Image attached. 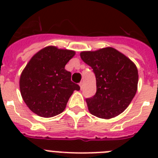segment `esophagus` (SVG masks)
I'll list each match as a JSON object with an SVG mask.
<instances>
[{"mask_svg":"<svg viewBox=\"0 0 158 158\" xmlns=\"http://www.w3.org/2000/svg\"><path fill=\"white\" fill-rule=\"evenodd\" d=\"M79 86H80V89H83V88H84V83H83V82H80V83H79Z\"/></svg>","mask_w":158,"mask_h":158,"instance_id":"34e87169","label":"esophagus"}]
</instances>
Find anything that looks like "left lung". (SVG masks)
<instances>
[{"label": "left lung", "mask_w": 158, "mask_h": 158, "mask_svg": "<svg viewBox=\"0 0 158 158\" xmlns=\"http://www.w3.org/2000/svg\"><path fill=\"white\" fill-rule=\"evenodd\" d=\"M81 59L96 77L95 95L86 98L92 115L110 119L128 107L137 91L138 69L125 55L112 48L83 52Z\"/></svg>", "instance_id": "1"}]
</instances>
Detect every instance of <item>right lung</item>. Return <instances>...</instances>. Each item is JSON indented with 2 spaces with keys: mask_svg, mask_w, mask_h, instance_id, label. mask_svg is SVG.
Listing matches in <instances>:
<instances>
[{
  "mask_svg": "<svg viewBox=\"0 0 158 158\" xmlns=\"http://www.w3.org/2000/svg\"><path fill=\"white\" fill-rule=\"evenodd\" d=\"M74 56V51L48 47L29 60L21 74L19 88L33 112L46 118L58 115L64 110L73 92L80 89L71 81V73L64 69Z\"/></svg>",
  "mask_w": 158,
  "mask_h": 158,
  "instance_id": "1",
  "label": "right lung"
}]
</instances>
